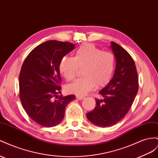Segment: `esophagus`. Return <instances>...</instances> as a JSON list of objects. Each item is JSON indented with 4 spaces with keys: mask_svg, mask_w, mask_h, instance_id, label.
Here are the masks:
<instances>
[{
    "mask_svg": "<svg viewBox=\"0 0 158 158\" xmlns=\"http://www.w3.org/2000/svg\"><path fill=\"white\" fill-rule=\"evenodd\" d=\"M84 98V96H76V99H78L79 100H83Z\"/></svg>",
    "mask_w": 158,
    "mask_h": 158,
    "instance_id": "34e87169",
    "label": "esophagus"
}]
</instances>
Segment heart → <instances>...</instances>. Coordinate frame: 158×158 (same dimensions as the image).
<instances>
[{
    "label": "heart",
    "instance_id": "1",
    "mask_svg": "<svg viewBox=\"0 0 158 158\" xmlns=\"http://www.w3.org/2000/svg\"><path fill=\"white\" fill-rule=\"evenodd\" d=\"M116 66L114 55L102 52L95 45L86 43L76 50L74 57L65 56L60 61L59 70L68 81L74 80L78 68H83V77L68 85L69 93L84 96L95 86L100 88L107 84L112 78Z\"/></svg>",
    "mask_w": 158,
    "mask_h": 158
}]
</instances>
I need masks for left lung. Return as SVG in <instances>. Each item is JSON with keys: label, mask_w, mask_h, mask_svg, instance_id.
<instances>
[{"label": "left lung", "mask_w": 158, "mask_h": 158, "mask_svg": "<svg viewBox=\"0 0 158 158\" xmlns=\"http://www.w3.org/2000/svg\"><path fill=\"white\" fill-rule=\"evenodd\" d=\"M116 60L112 79L99 92L102 99H96V106L86 114L93 124L110 127L120 122L128 112L138 90V76L133 58L121 46L111 42Z\"/></svg>", "instance_id": "1"}]
</instances>
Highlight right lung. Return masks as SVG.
Wrapping results in <instances>:
<instances>
[{"label": "right lung", "mask_w": 158, "mask_h": 158, "mask_svg": "<svg viewBox=\"0 0 158 158\" xmlns=\"http://www.w3.org/2000/svg\"><path fill=\"white\" fill-rule=\"evenodd\" d=\"M75 46L69 42L46 41L34 48L23 62L19 75L20 100L28 116L42 126L58 125L67 105L75 100L74 95H58L61 89L60 61Z\"/></svg>", "instance_id": "obj_1"}]
</instances>
